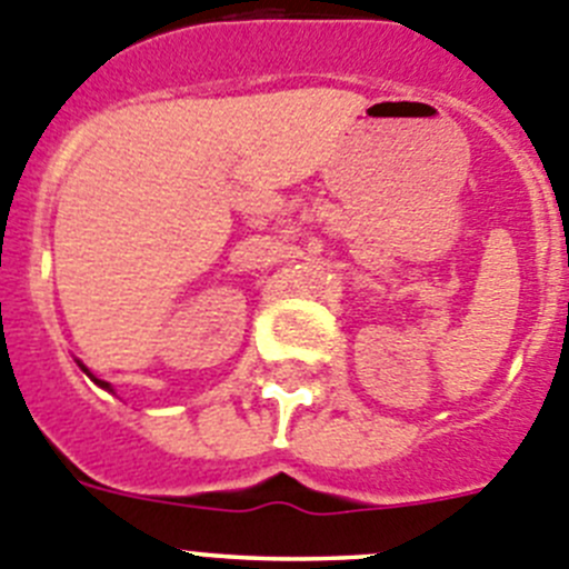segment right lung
I'll return each mask as SVG.
<instances>
[{"instance_id":"1","label":"right lung","mask_w":569,"mask_h":569,"mask_svg":"<svg viewBox=\"0 0 569 569\" xmlns=\"http://www.w3.org/2000/svg\"><path fill=\"white\" fill-rule=\"evenodd\" d=\"M76 362H79V368H81V371H84V373H87V377H90V380H93V382H96V386H99V388H104V391H110V393H112V386H110V382L99 380V377H96V373H93V371H90V368H87V366H84V362H81V360H76Z\"/></svg>"}]
</instances>
